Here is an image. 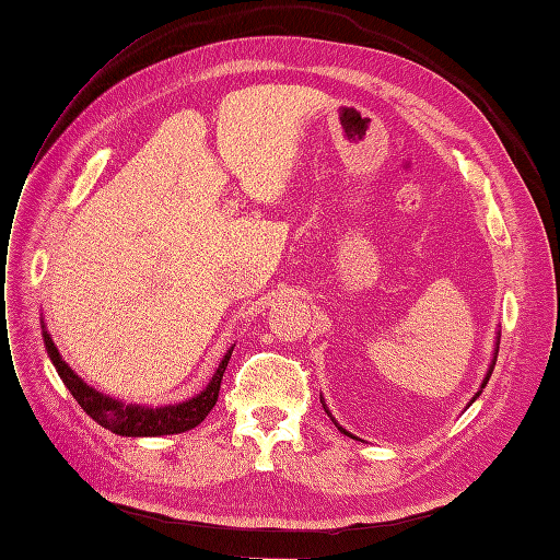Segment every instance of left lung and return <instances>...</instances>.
Segmentation results:
<instances>
[{"label": "left lung", "mask_w": 560, "mask_h": 560, "mask_svg": "<svg viewBox=\"0 0 560 560\" xmlns=\"http://www.w3.org/2000/svg\"><path fill=\"white\" fill-rule=\"evenodd\" d=\"M499 343H501V332H495V348H493V358H491V364H489V369H487V376H485V381H482V385H480V389L478 392H475V397L468 401V406L475 401V399H478L480 395H482V389L487 387V383H489V378H491V371H493V364H495V358H499ZM320 404H323V408H325V412H327V416H329V420H332L335 422V427L341 431V433H346V436H350V439H358V436H353V433H350V431H346L335 418H332V412H329V408H327V404H325V399L320 397ZM466 406V408H468Z\"/></svg>", "instance_id": "obj_1"}]
</instances>
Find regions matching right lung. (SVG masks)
Listing matches in <instances>:
<instances>
[{
    "label": "right lung",
    "mask_w": 560,
    "mask_h": 560,
    "mask_svg": "<svg viewBox=\"0 0 560 560\" xmlns=\"http://www.w3.org/2000/svg\"><path fill=\"white\" fill-rule=\"evenodd\" d=\"M40 335H44L48 358H50L52 366L57 369L61 383L67 385V389L80 404V408L85 410L88 416L103 429L117 433V436H129V439L171 436V433H182V431H189V429L198 427L219 399L223 371H225L228 360H231L233 348H235V346H231L225 350V355L221 358L214 376L198 392L196 397L179 401V404L154 408V406H140V404H124L121 399H113L110 395H103V392L94 389L92 385L82 381L65 360H61L59 350H57L50 332L46 329L44 318H40Z\"/></svg>",
    "instance_id": "right-lung-1"
}]
</instances>
